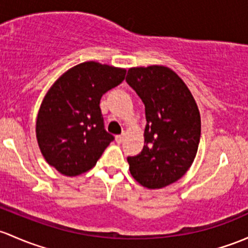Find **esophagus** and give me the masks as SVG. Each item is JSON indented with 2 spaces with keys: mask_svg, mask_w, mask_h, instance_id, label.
I'll return each instance as SVG.
<instances>
[{
  "mask_svg": "<svg viewBox=\"0 0 248 248\" xmlns=\"http://www.w3.org/2000/svg\"><path fill=\"white\" fill-rule=\"evenodd\" d=\"M124 137H126V135H124V134H121V135H116V137H115V140H116V142H117V144H121V142L124 141Z\"/></svg>",
  "mask_w": 248,
  "mask_h": 248,
  "instance_id": "1",
  "label": "esophagus"
}]
</instances>
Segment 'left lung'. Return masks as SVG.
<instances>
[{"instance_id": "1", "label": "left lung", "mask_w": 248, "mask_h": 248, "mask_svg": "<svg viewBox=\"0 0 248 248\" xmlns=\"http://www.w3.org/2000/svg\"><path fill=\"white\" fill-rule=\"evenodd\" d=\"M127 83L145 104V145L128 157L133 178L148 189H160L178 181L196 157L201 116L186 83L161 65L132 67Z\"/></svg>"}]
</instances>
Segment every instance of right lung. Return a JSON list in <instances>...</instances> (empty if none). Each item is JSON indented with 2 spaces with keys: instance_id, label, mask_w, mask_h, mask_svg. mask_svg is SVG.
<instances>
[{
  "instance_id": "add662e5",
  "label": "right lung",
  "mask_w": 248,
  "mask_h": 248,
  "mask_svg": "<svg viewBox=\"0 0 248 248\" xmlns=\"http://www.w3.org/2000/svg\"><path fill=\"white\" fill-rule=\"evenodd\" d=\"M124 76V69L85 62L67 70L49 88L35 132L44 158L57 171L72 177L96 165L114 140L104 129L101 97Z\"/></svg>"
}]
</instances>
